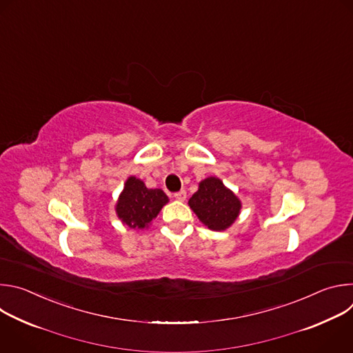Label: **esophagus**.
<instances>
[{
	"label": "esophagus",
	"mask_w": 353,
	"mask_h": 353,
	"mask_svg": "<svg viewBox=\"0 0 353 353\" xmlns=\"http://www.w3.org/2000/svg\"><path fill=\"white\" fill-rule=\"evenodd\" d=\"M176 199H179V201H184L185 199V196H187V192H185V190H180V191H177V192H174V195H173Z\"/></svg>",
	"instance_id": "1"
}]
</instances>
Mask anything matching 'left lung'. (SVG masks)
<instances>
[{"label":"left lung","instance_id":"1","mask_svg":"<svg viewBox=\"0 0 353 353\" xmlns=\"http://www.w3.org/2000/svg\"><path fill=\"white\" fill-rule=\"evenodd\" d=\"M188 204L201 222L216 232L229 228L241 208L239 198L216 177L201 181Z\"/></svg>","mask_w":353,"mask_h":353}]
</instances>
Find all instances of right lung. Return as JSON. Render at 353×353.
Masks as SVG:
<instances>
[{
  "label": "right lung",
  "instance_id": "right-lung-1",
  "mask_svg": "<svg viewBox=\"0 0 353 353\" xmlns=\"http://www.w3.org/2000/svg\"><path fill=\"white\" fill-rule=\"evenodd\" d=\"M168 195L159 188H146L143 181L130 177L116 207L119 218L130 228L148 226L168 203Z\"/></svg>",
  "mask_w": 353,
  "mask_h": 353
}]
</instances>
